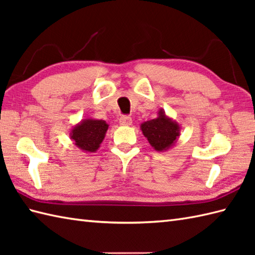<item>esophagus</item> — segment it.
Returning <instances> with one entry per match:
<instances>
[{"label": "esophagus", "instance_id": "1", "mask_svg": "<svg viewBox=\"0 0 255 255\" xmlns=\"http://www.w3.org/2000/svg\"><path fill=\"white\" fill-rule=\"evenodd\" d=\"M119 124H121L122 126H130L132 124V119L129 116H122L121 119H119Z\"/></svg>", "mask_w": 255, "mask_h": 255}]
</instances>
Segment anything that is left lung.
Here are the masks:
<instances>
[{"label":"left lung","instance_id":"1","mask_svg":"<svg viewBox=\"0 0 255 255\" xmlns=\"http://www.w3.org/2000/svg\"><path fill=\"white\" fill-rule=\"evenodd\" d=\"M143 136L155 151L164 152L173 148L181 134V126L160 108L158 117L140 125Z\"/></svg>","mask_w":255,"mask_h":255}]
</instances>
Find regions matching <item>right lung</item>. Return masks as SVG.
I'll use <instances>...</instances> for the list:
<instances>
[{
    "label": "right lung",
    "mask_w": 255,
    "mask_h": 255,
    "mask_svg": "<svg viewBox=\"0 0 255 255\" xmlns=\"http://www.w3.org/2000/svg\"><path fill=\"white\" fill-rule=\"evenodd\" d=\"M108 126L110 125L103 119L84 118L74 125L69 134L78 149L86 153H93L101 147Z\"/></svg>",
    "instance_id": "add662e5"
}]
</instances>
